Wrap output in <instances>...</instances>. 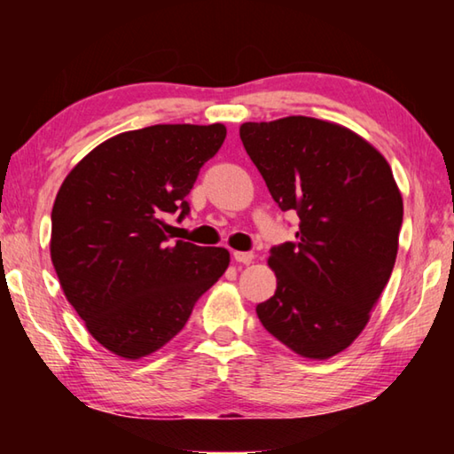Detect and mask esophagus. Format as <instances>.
Returning <instances> with one entry per match:
<instances>
[{"label": "esophagus", "mask_w": 454, "mask_h": 454, "mask_svg": "<svg viewBox=\"0 0 454 454\" xmlns=\"http://www.w3.org/2000/svg\"><path fill=\"white\" fill-rule=\"evenodd\" d=\"M234 260H236V262L238 264H250L252 262V260H254V254H252V252H234Z\"/></svg>", "instance_id": "1"}]
</instances>
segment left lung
Returning <instances> with one entry per match:
<instances>
[{
    "label": "left lung",
    "mask_w": 454,
    "mask_h": 454,
    "mask_svg": "<svg viewBox=\"0 0 454 454\" xmlns=\"http://www.w3.org/2000/svg\"><path fill=\"white\" fill-rule=\"evenodd\" d=\"M240 140L274 202L301 218L296 242L270 250L262 326L304 358L348 348L395 268L403 196L382 153L333 121H246Z\"/></svg>",
    "instance_id": "1"
}]
</instances>
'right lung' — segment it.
I'll use <instances>...</instances> for the list:
<instances>
[{
    "instance_id": "add662e5",
    "label": "right lung",
    "mask_w": 454,
    "mask_h": 454,
    "mask_svg": "<svg viewBox=\"0 0 454 454\" xmlns=\"http://www.w3.org/2000/svg\"><path fill=\"white\" fill-rule=\"evenodd\" d=\"M222 124H158L110 137L67 174L51 210V262L90 334L142 358L186 325L226 272V248L172 240L166 218L224 144Z\"/></svg>"
}]
</instances>
